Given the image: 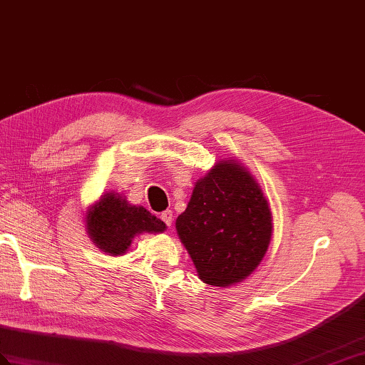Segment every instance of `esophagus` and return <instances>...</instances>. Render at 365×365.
Instances as JSON below:
<instances>
[{
  "instance_id": "esophagus-1",
  "label": "esophagus",
  "mask_w": 365,
  "mask_h": 365,
  "mask_svg": "<svg viewBox=\"0 0 365 365\" xmlns=\"http://www.w3.org/2000/svg\"><path fill=\"white\" fill-rule=\"evenodd\" d=\"M162 220L166 223L168 227L173 225V220H174V216H173V211L171 210H166L162 212Z\"/></svg>"
}]
</instances>
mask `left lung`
Segmentation results:
<instances>
[{
  "instance_id": "left-lung-1",
  "label": "left lung",
  "mask_w": 365,
  "mask_h": 365,
  "mask_svg": "<svg viewBox=\"0 0 365 365\" xmlns=\"http://www.w3.org/2000/svg\"><path fill=\"white\" fill-rule=\"evenodd\" d=\"M175 230L205 284L225 288L262 262L273 236V214L245 165L222 158L194 183Z\"/></svg>"
}]
</instances>
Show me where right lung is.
<instances>
[{
  "instance_id": "obj_1",
  "label": "right lung",
  "mask_w": 365,
  "mask_h": 365,
  "mask_svg": "<svg viewBox=\"0 0 365 365\" xmlns=\"http://www.w3.org/2000/svg\"><path fill=\"white\" fill-rule=\"evenodd\" d=\"M86 231L98 250L109 256H123L135 236L158 235L166 225L146 208L130 205L123 194L106 192L86 211Z\"/></svg>"
}]
</instances>
